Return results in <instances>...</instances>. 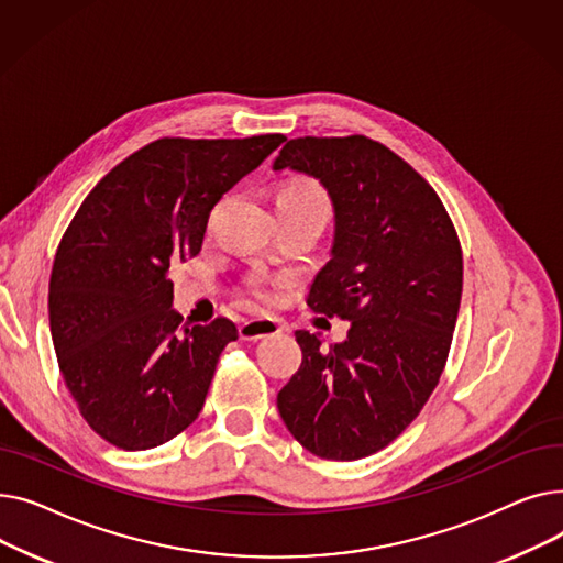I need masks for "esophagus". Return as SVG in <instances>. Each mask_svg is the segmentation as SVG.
Segmentation results:
<instances>
[{"label":"esophagus","mask_w":563,"mask_h":563,"mask_svg":"<svg viewBox=\"0 0 563 563\" xmlns=\"http://www.w3.org/2000/svg\"><path fill=\"white\" fill-rule=\"evenodd\" d=\"M280 331H283V323L276 319H266V317H257V319H249V321L240 323V338L249 340V342L278 335Z\"/></svg>","instance_id":"obj_1"}]
</instances>
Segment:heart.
I'll return each instance as SVG.
<instances>
[{"mask_svg": "<svg viewBox=\"0 0 563 563\" xmlns=\"http://www.w3.org/2000/svg\"><path fill=\"white\" fill-rule=\"evenodd\" d=\"M276 210L289 214H314L329 221L331 205L327 191H323L317 180H310V177H291V180H285L276 191ZM283 285L285 278L266 272H251L244 278V291L260 303H276Z\"/></svg>", "mask_w": 563, "mask_h": 563, "instance_id": "b5f03b06", "label": "heart"}]
</instances>
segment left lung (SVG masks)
Returning <instances> with one entry per match:
<instances>
[{
  "label": "left lung",
  "mask_w": 563,
  "mask_h": 563,
  "mask_svg": "<svg viewBox=\"0 0 563 563\" xmlns=\"http://www.w3.org/2000/svg\"><path fill=\"white\" fill-rule=\"evenodd\" d=\"M274 168L303 170L329 189L333 257L308 306L351 321L329 349L297 331L303 361L278 410L314 456L356 461L388 448L438 386L461 306V242L433 187L369 136L291 139Z\"/></svg>",
  "instance_id": "1"
}]
</instances>
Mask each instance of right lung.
<instances>
[{"label": "right lung", "mask_w": 563, "mask_h": 563, "mask_svg": "<svg viewBox=\"0 0 563 563\" xmlns=\"http://www.w3.org/2000/svg\"><path fill=\"white\" fill-rule=\"evenodd\" d=\"M285 141L164 136L111 168L84 198L56 249L49 331L81 418L118 450L183 433L236 327L183 323L170 266L200 253L221 196Z\"/></svg>", "instance_id": "obj_1"}]
</instances>
